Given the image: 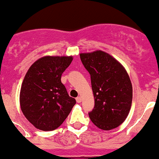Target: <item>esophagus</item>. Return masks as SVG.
<instances>
[{
  "instance_id": "1",
  "label": "esophagus",
  "mask_w": 159,
  "mask_h": 159,
  "mask_svg": "<svg viewBox=\"0 0 159 159\" xmlns=\"http://www.w3.org/2000/svg\"><path fill=\"white\" fill-rule=\"evenodd\" d=\"M76 102H78V103H80V102H82V98L80 97V96H78V97L76 99Z\"/></svg>"
}]
</instances>
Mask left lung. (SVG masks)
I'll use <instances>...</instances> for the list:
<instances>
[{
    "label": "left lung",
    "mask_w": 159,
    "mask_h": 159,
    "mask_svg": "<svg viewBox=\"0 0 159 159\" xmlns=\"http://www.w3.org/2000/svg\"><path fill=\"white\" fill-rule=\"evenodd\" d=\"M90 74L95 99L89 112L91 121L102 130L120 125L128 116L132 101V86L128 73L113 57L102 50L80 54Z\"/></svg>",
    "instance_id": "left-lung-1"
}]
</instances>
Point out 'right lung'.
Masks as SVG:
<instances>
[{"mask_svg":"<svg viewBox=\"0 0 159 159\" xmlns=\"http://www.w3.org/2000/svg\"><path fill=\"white\" fill-rule=\"evenodd\" d=\"M72 60V56H46L34 62L24 76L20 93L21 111L40 130L58 128L76 104L61 83L62 73Z\"/></svg>","mask_w":159,"mask_h":159,"instance_id":"add662e5","label":"right lung"}]
</instances>
